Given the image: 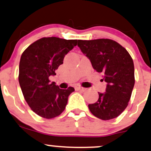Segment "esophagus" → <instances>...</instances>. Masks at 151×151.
I'll return each mask as SVG.
<instances>
[{
	"mask_svg": "<svg viewBox=\"0 0 151 151\" xmlns=\"http://www.w3.org/2000/svg\"><path fill=\"white\" fill-rule=\"evenodd\" d=\"M75 90H77V91H84L86 90V89H85V88H84V87H81V86H75Z\"/></svg>",
	"mask_w": 151,
	"mask_h": 151,
	"instance_id": "obj_1",
	"label": "esophagus"
}]
</instances>
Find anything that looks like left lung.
I'll list each match as a JSON object with an SVG mask.
<instances>
[{
  "mask_svg": "<svg viewBox=\"0 0 151 151\" xmlns=\"http://www.w3.org/2000/svg\"><path fill=\"white\" fill-rule=\"evenodd\" d=\"M77 45L107 83L106 92H99L97 101L88 106L90 111L101 120L115 119L127 107L134 86L132 58L124 47L110 39L79 40Z\"/></svg>",
  "mask_w": 151,
  "mask_h": 151,
  "instance_id": "1",
  "label": "left lung"
}]
</instances>
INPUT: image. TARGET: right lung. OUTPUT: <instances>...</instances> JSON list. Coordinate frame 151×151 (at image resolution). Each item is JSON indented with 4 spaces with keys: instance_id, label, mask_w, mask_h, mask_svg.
<instances>
[{
    "instance_id": "obj_1",
    "label": "right lung",
    "mask_w": 151,
    "mask_h": 151,
    "mask_svg": "<svg viewBox=\"0 0 151 151\" xmlns=\"http://www.w3.org/2000/svg\"><path fill=\"white\" fill-rule=\"evenodd\" d=\"M77 40L42 37L23 52L18 80L22 94L32 111L45 119L58 116L65 110L73 87L61 89L49 77L63 64L64 58L77 45Z\"/></svg>"
}]
</instances>
